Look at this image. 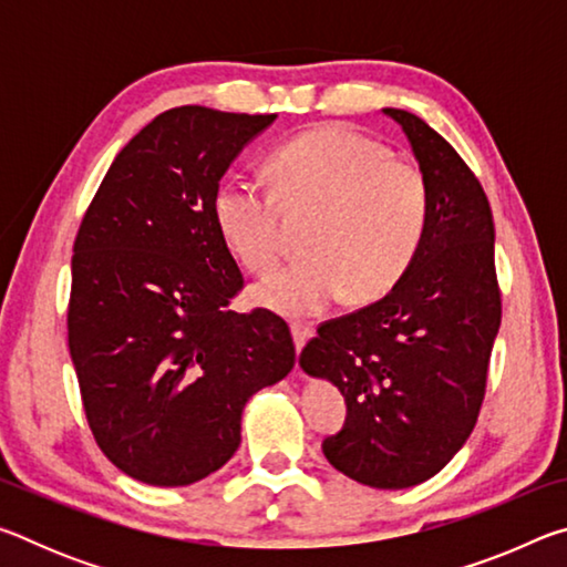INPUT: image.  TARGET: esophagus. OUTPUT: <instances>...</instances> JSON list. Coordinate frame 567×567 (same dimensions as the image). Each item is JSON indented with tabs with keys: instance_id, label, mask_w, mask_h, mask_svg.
<instances>
[{
	"instance_id": "1",
	"label": "esophagus",
	"mask_w": 567,
	"mask_h": 567,
	"mask_svg": "<svg viewBox=\"0 0 567 567\" xmlns=\"http://www.w3.org/2000/svg\"><path fill=\"white\" fill-rule=\"evenodd\" d=\"M292 338H295V348L300 352L305 348V342L312 338V324L307 322H295L292 324Z\"/></svg>"
}]
</instances>
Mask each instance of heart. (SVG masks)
Instances as JSON below:
<instances>
[{
    "label": "heart",
    "instance_id": "b5f03b06",
    "mask_svg": "<svg viewBox=\"0 0 567 567\" xmlns=\"http://www.w3.org/2000/svg\"><path fill=\"white\" fill-rule=\"evenodd\" d=\"M267 169L275 192L225 179L213 217L239 262L272 272L280 262V204L320 207L305 249L310 257L260 285L252 300L287 318L328 310L344 295L372 302L388 295L415 262L430 223V187L417 165L364 134L324 124L277 147Z\"/></svg>",
    "mask_w": 567,
    "mask_h": 567
}]
</instances>
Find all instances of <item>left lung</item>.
<instances>
[{
  "label": "left lung",
  "instance_id": "obj_1",
  "mask_svg": "<svg viewBox=\"0 0 567 567\" xmlns=\"http://www.w3.org/2000/svg\"><path fill=\"white\" fill-rule=\"evenodd\" d=\"M385 114L427 179L425 239L382 300L322 322L300 364L348 402L342 430L322 443L330 465L362 485L402 491L437 475L473 433L503 305L483 185L417 114Z\"/></svg>",
  "mask_w": 567,
  "mask_h": 567
}]
</instances>
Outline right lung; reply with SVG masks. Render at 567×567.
<instances>
[{
  "label": "right lung",
  "mask_w": 567,
  "mask_h": 567,
  "mask_svg": "<svg viewBox=\"0 0 567 567\" xmlns=\"http://www.w3.org/2000/svg\"><path fill=\"white\" fill-rule=\"evenodd\" d=\"M275 117L199 104L157 114L82 217L70 354L94 440L140 483L213 475L239 447L245 402L295 364L280 315L227 310L245 280L213 217L219 179Z\"/></svg>",
  "instance_id": "1"
}]
</instances>
